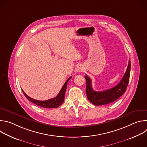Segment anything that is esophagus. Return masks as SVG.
<instances>
[{
	"label": "esophagus",
	"instance_id": "obj_1",
	"mask_svg": "<svg viewBox=\"0 0 147 147\" xmlns=\"http://www.w3.org/2000/svg\"><path fill=\"white\" fill-rule=\"evenodd\" d=\"M83 68L82 67H78V68H77V72H81V71H83Z\"/></svg>",
	"mask_w": 147,
	"mask_h": 147
}]
</instances>
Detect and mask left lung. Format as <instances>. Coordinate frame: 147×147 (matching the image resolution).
I'll return each mask as SVG.
<instances>
[{
  "mask_svg": "<svg viewBox=\"0 0 147 147\" xmlns=\"http://www.w3.org/2000/svg\"><path fill=\"white\" fill-rule=\"evenodd\" d=\"M131 63L129 61V65L122 79L115 87L103 91L98 92L92 88L91 80L87 75L85 76L87 87L86 94L88 100L95 105L100 106L109 104L119 98L126 91L130 74Z\"/></svg>",
  "mask_w": 147,
  "mask_h": 147,
  "instance_id": "left-lung-1",
  "label": "left lung"
}]
</instances>
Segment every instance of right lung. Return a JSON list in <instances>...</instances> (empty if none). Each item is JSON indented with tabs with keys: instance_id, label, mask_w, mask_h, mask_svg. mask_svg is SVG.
<instances>
[{
	"instance_id": "obj_1",
	"label": "right lung",
	"mask_w": 147,
	"mask_h": 147,
	"mask_svg": "<svg viewBox=\"0 0 147 147\" xmlns=\"http://www.w3.org/2000/svg\"><path fill=\"white\" fill-rule=\"evenodd\" d=\"M71 77H69L67 79V80L65 82V84L63 86L60 91L56 97L47 100H38L34 99L28 96L23 90L22 91L28 100H29L30 102H32L33 103L39 107L45 108H56L59 107L60 105H61L65 100V95L67 88V82L71 79Z\"/></svg>"
}]
</instances>
